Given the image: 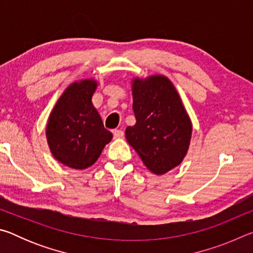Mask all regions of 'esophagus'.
Instances as JSON below:
<instances>
[{"label": "esophagus", "instance_id": "1", "mask_svg": "<svg viewBox=\"0 0 253 253\" xmlns=\"http://www.w3.org/2000/svg\"><path fill=\"white\" fill-rule=\"evenodd\" d=\"M114 138L119 139V138H123L124 137V131L121 129H115L114 131Z\"/></svg>", "mask_w": 253, "mask_h": 253}]
</instances>
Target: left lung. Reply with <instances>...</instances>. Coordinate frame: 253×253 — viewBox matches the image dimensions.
<instances>
[{"instance_id": "left-lung-1", "label": "left lung", "mask_w": 253, "mask_h": 253, "mask_svg": "<svg viewBox=\"0 0 253 253\" xmlns=\"http://www.w3.org/2000/svg\"><path fill=\"white\" fill-rule=\"evenodd\" d=\"M131 91L136 124L126 128L127 142L152 173H168L181 164L188 151L191 119L168 77L134 78Z\"/></svg>"}]
</instances>
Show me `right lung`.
Wrapping results in <instances>:
<instances>
[{
  "label": "right lung",
  "mask_w": 253,
  "mask_h": 253,
  "mask_svg": "<svg viewBox=\"0 0 253 253\" xmlns=\"http://www.w3.org/2000/svg\"><path fill=\"white\" fill-rule=\"evenodd\" d=\"M97 85L93 79L68 85L46 124L45 135L51 153L70 169H84L95 164L113 138L91 102Z\"/></svg>",
  "instance_id": "1"
}]
</instances>
